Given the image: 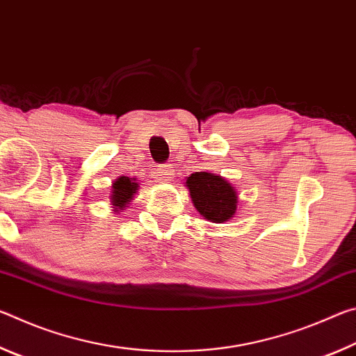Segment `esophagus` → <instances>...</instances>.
<instances>
[{
	"label": "esophagus",
	"instance_id": "obj_1",
	"mask_svg": "<svg viewBox=\"0 0 356 356\" xmlns=\"http://www.w3.org/2000/svg\"><path fill=\"white\" fill-rule=\"evenodd\" d=\"M156 172H159L160 179H161V180H165V182H170V180H172V177H174L172 165H170V163L160 165V166H159V170H156Z\"/></svg>",
	"mask_w": 356,
	"mask_h": 356
}]
</instances>
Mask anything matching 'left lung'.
<instances>
[{
	"label": "left lung",
	"mask_w": 356,
	"mask_h": 356,
	"mask_svg": "<svg viewBox=\"0 0 356 356\" xmlns=\"http://www.w3.org/2000/svg\"><path fill=\"white\" fill-rule=\"evenodd\" d=\"M191 201L197 212L213 222L231 220L237 210L234 186L212 172H195L186 179Z\"/></svg>",
	"instance_id": "8db88e82"
}]
</instances>
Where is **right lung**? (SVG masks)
<instances>
[{
	"label": "right lung",
	"instance_id": "add662e5",
	"mask_svg": "<svg viewBox=\"0 0 356 356\" xmlns=\"http://www.w3.org/2000/svg\"><path fill=\"white\" fill-rule=\"evenodd\" d=\"M134 180L122 176L113 184V195H111L113 206H116L122 210L125 207V204L130 202V200L134 197V195L138 190V184L134 182Z\"/></svg>",
	"mask_w": 356,
	"mask_h": 356
}]
</instances>
